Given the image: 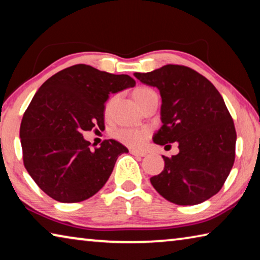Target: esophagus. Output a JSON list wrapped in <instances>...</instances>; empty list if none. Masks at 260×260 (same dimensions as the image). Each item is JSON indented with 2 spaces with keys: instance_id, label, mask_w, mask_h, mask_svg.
<instances>
[{
  "instance_id": "obj_1",
  "label": "esophagus",
  "mask_w": 260,
  "mask_h": 260,
  "mask_svg": "<svg viewBox=\"0 0 260 260\" xmlns=\"http://www.w3.org/2000/svg\"><path fill=\"white\" fill-rule=\"evenodd\" d=\"M132 155H134V156H139V157H144L147 155L146 152H143V151H138V150H131L129 151Z\"/></svg>"
}]
</instances>
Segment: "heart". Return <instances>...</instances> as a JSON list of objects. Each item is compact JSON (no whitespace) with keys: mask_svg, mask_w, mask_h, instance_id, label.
Returning a JSON list of instances; mask_svg holds the SVG:
<instances>
[{"mask_svg":"<svg viewBox=\"0 0 260 260\" xmlns=\"http://www.w3.org/2000/svg\"><path fill=\"white\" fill-rule=\"evenodd\" d=\"M133 98L140 107L149 99L157 98L156 91L148 87H138L133 91ZM112 101H109L105 111H109ZM149 136L147 128H132V127H122L113 132V138L119 141L120 143L129 148H140Z\"/></svg>","mask_w":260,"mask_h":260,"instance_id":"obj_1","label":"heart"}]
</instances>
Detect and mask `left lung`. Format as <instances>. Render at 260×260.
Instances as JSON below:
<instances>
[{
	"label": "left lung",
	"mask_w": 260,
	"mask_h": 260,
	"mask_svg": "<svg viewBox=\"0 0 260 260\" xmlns=\"http://www.w3.org/2000/svg\"><path fill=\"white\" fill-rule=\"evenodd\" d=\"M161 96L162 126L153 142L179 153L165 161L161 173L150 179L165 200L195 205L222 188L235 160L236 131L230 111L212 83L183 65H164L148 73H134Z\"/></svg>",
	"instance_id": "obj_1"
}]
</instances>
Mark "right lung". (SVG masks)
<instances>
[{"label": "right lung", "instance_id": "obj_1", "mask_svg": "<svg viewBox=\"0 0 260 260\" xmlns=\"http://www.w3.org/2000/svg\"><path fill=\"white\" fill-rule=\"evenodd\" d=\"M127 74H112L86 64L56 73L39 88L20 124L23 160L35 183L61 203L95 195L128 149L116 140L90 148L85 131L104 128L110 94L134 87Z\"/></svg>", "mask_w": 260, "mask_h": 260}]
</instances>
